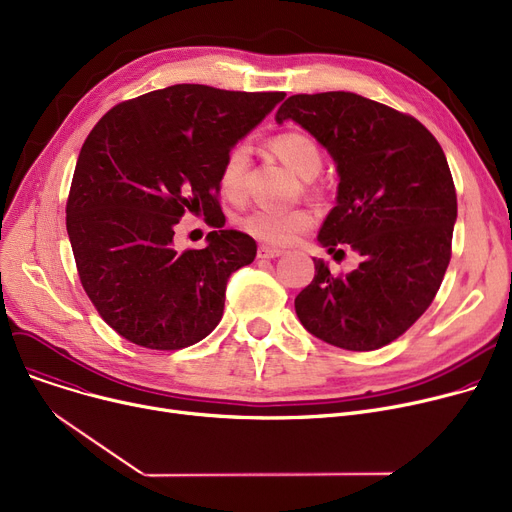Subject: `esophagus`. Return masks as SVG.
Instances as JSON below:
<instances>
[{
	"label": "esophagus",
	"mask_w": 512,
	"mask_h": 512,
	"mask_svg": "<svg viewBox=\"0 0 512 512\" xmlns=\"http://www.w3.org/2000/svg\"><path fill=\"white\" fill-rule=\"evenodd\" d=\"M280 255H284V251L274 249V247H259V251H257L259 259H276Z\"/></svg>",
	"instance_id": "esophagus-1"
}]
</instances>
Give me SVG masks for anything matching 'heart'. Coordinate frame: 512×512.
<instances>
[{"label": "heart", "instance_id": "b5f03b06", "mask_svg": "<svg viewBox=\"0 0 512 512\" xmlns=\"http://www.w3.org/2000/svg\"><path fill=\"white\" fill-rule=\"evenodd\" d=\"M278 159L297 172L301 178L311 180L324 164L319 145L303 132H282L270 141ZM249 168V147L245 143L234 145L220 168V188L230 201H240L245 195V176ZM242 232L267 242V245H290V242L313 226V215L307 209L278 211L257 207L238 220Z\"/></svg>", "mask_w": 512, "mask_h": 512}]
</instances>
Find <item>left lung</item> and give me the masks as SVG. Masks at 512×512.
Instances as JSON below:
<instances>
[{"label": "left lung", "mask_w": 512, "mask_h": 512, "mask_svg": "<svg viewBox=\"0 0 512 512\" xmlns=\"http://www.w3.org/2000/svg\"><path fill=\"white\" fill-rule=\"evenodd\" d=\"M328 149L340 176L317 240L361 263L334 276L315 261L294 299L305 330L346 351H375L432 305L452 255L456 191L446 155L419 120L357 93L292 95L276 114ZM344 253V251H342Z\"/></svg>", "instance_id": "1"}]
</instances>
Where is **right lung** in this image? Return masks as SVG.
<instances>
[{
  "label": "right lung",
  "instance_id": "obj_1",
  "mask_svg": "<svg viewBox=\"0 0 512 512\" xmlns=\"http://www.w3.org/2000/svg\"><path fill=\"white\" fill-rule=\"evenodd\" d=\"M286 93L174 85L114 105L80 149L66 230L80 284L122 338L178 351L213 332L228 278L253 263L257 242L222 230L220 168L226 153ZM219 228L205 250L175 247L184 212Z\"/></svg>",
  "mask_w": 512,
  "mask_h": 512
}]
</instances>
